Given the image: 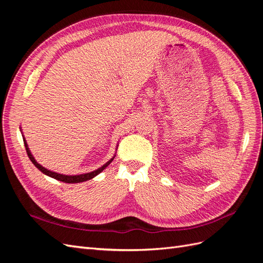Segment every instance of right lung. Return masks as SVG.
Returning <instances> with one entry per match:
<instances>
[{"label":"right lung","instance_id":"1","mask_svg":"<svg viewBox=\"0 0 263 263\" xmlns=\"http://www.w3.org/2000/svg\"><path fill=\"white\" fill-rule=\"evenodd\" d=\"M24 145H25L26 153H27L28 158L30 159V161L34 163V165L36 166V168H38L43 173L47 174V176H49V177H51V178H53V179H55V180L62 181V182H65V183H80V182H84V181L90 180V179L94 178L95 176H98L99 173H101L103 170H104V169L106 168V166H107L110 162L113 161V159H114V158L110 159V160H109L108 162H106L104 165L101 166V168H99L98 170H95V171H92V172H89V173H85V174H80V176H63V174H60V173H57V172H52V171L47 170V169L44 168L43 165L39 164V163L35 160L34 157L31 156L30 151H29V149H28V146H27V144H26L25 138H24Z\"/></svg>","mask_w":263,"mask_h":263}]
</instances>
